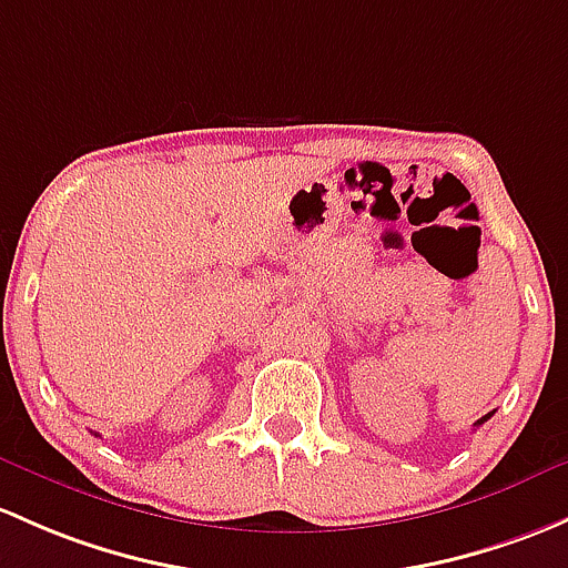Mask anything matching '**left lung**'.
<instances>
[{
  "instance_id": "8db88e82",
  "label": "left lung",
  "mask_w": 568,
  "mask_h": 568,
  "mask_svg": "<svg viewBox=\"0 0 568 568\" xmlns=\"http://www.w3.org/2000/svg\"><path fill=\"white\" fill-rule=\"evenodd\" d=\"M487 419H489V414H487V416H481V419H479V422H476V425H474V427H479V425H485V422H487Z\"/></svg>"
}]
</instances>
